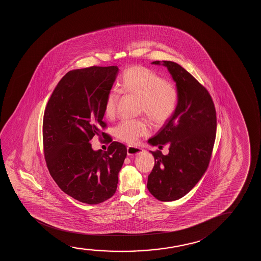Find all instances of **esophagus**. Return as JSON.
Segmentation results:
<instances>
[{"label": "esophagus", "instance_id": "esophagus-1", "mask_svg": "<svg viewBox=\"0 0 261 261\" xmlns=\"http://www.w3.org/2000/svg\"><path fill=\"white\" fill-rule=\"evenodd\" d=\"M143 150L139 147L128 146L127 147V155L128 156H136L140 153H143Z\"/></svg>", "mask_w": 261, "mask_h": 261}]
</instances>
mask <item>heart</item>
Segmentation results:
<instances>
[{"mask_svg": "<svg viewBox=\"0 0 261 261\" xmlns=\"http://www.w3.org/2000/svg\"><path fill=\"white\" fill-rule=\"evenodd\" d=\"M118 88L121 93L138 97L140 112L156 125L167 121L177 106L178 91L175 85L143 66L126 68L118 82ZM118 102V93L115 91L108 93L104 105V114L108 118L114 117ZM115 131L122 141L135 144L141 137L149 136L150 129L144 119H124Z\"/></svg>", "mask_w": 261, "mask_h": 261, "instance_id": "obj_1", "label": "heart"}]
</instances>
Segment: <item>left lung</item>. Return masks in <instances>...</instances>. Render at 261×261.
Returning a JSON list of instances; mask_svg holds the SVG:
<instances>
[{
  "label": "left lung",
  "instance_id": "left-lung-1",
  "mask_svg": "<svg viewBox=\"0 0 261 261\" xmlns=\"http://www.w3.org/2000/svg\"><path fill=\"white\" fill-rule=\"evenodd\" d=\"M151 64L168 68L178 91L175 112L148 140L152 146L168 144L169 152L150 151L155 159L147 188L157 200L173 201L193 189L207 170L214 146L217 116L207 89L189 72L173 61Z\"/></svg>",
  "mask_w": 261,
  "mask_h": 261
}]
</instances>
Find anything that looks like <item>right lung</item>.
I'll use <instances>...</instances> for the list:
<instances>
[{
    "instance_id": "right-lung-1",
    "label": "right lung",
    "mask_w": 261,
    "mask_h": 261,
    "mask_svg": "<svg viewBox=\"0 0 261 261\" xmlns=\"http://www.w3.org/2000/svg\"><path fill=\"white\" fill-rule=\"evenodd\" d=\"M117 66L74 69L58 83L44 111L43 141L47 168L58 186L80 202L98 204L114 195L126 148L101 132L104 105L118 73ZM103 136L106 152L89 141Z\"/></svg>"
}]
</instances>
